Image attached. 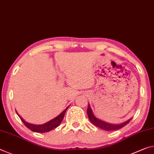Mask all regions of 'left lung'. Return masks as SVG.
Listing matches in <instances>:
<instances>
[{
  "label": "left lung",
  "instance_id": "8db88e82",
  "mask_svg": "<svg viewBox=\"0 0 154 154\" xmlns=\"http://www.w3.org/2000/svg\"><path fill=\"white\" fill-rule=\"evenodd\" d=\"M87 114H88V116L89 120L90 121V122H91L92 123H93L95 126L99 127V128H101L102 130H104L106 131H112V130H119V129L123 128V127L125 126L127 124H128L129 123H130V121L131 119H130V120L124 122L123 123L119 124V125H113V124L108 123H106V122H104V121L99 120V119H97L96 117L94 116L93 113H92V109H91V108H90V105L88 106Z\"/></svg>",
  "mask_w": 154,
  "mask_h": 154
}]
</instances>
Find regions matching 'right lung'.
Listing matches in <instances>:
<instances>
[{"label":"right lung","instance_id":"add662e5","mask_svg":"<svg viewBox=\"0 0 154 154\" xmlns=\"http://www.w3.org/2000/svg\"><path fill=\"white\" fill-rule=\"evenodd\" d=\"M68 108H66L64 111H63L62 113H61L59 116L55 117V119H52V120L49 121L47 123L45 124H42V125H33V124L26 123V122L24 120V119L22 118V117L19 115V114L17 113L18 116L20 117L21 121H23V123L24 124L26 128H29V130L31 131H34V132H38V133H45V132H48V131H50L53 129L57 128V126L60 125V124L62 123V121L64 119L66 112Z\"/></svg>","mask_w":154,"mask_h":154}]
</instances>
